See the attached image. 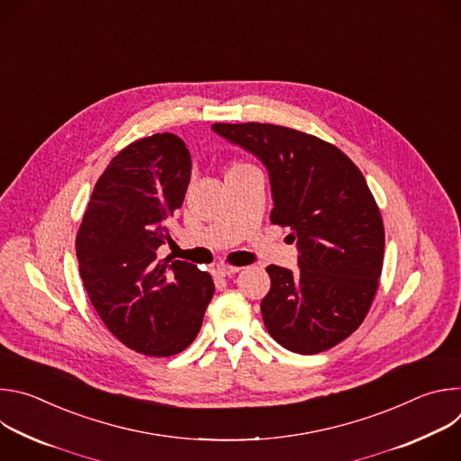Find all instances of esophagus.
Wrapping results in <instances>:
<instances>
[{
    "instance_id": "obj_1",
    "label": "esophagus",
    "mask_w": 461,
    "mask_h": 461,
    "mask_svg": "<svg viewBox=\"0 0 461 461\" xmlns=\"http://www.w3.org/2000/svg\"><path fill=\"white\" fill-rule=\"evenodd\" d=\"M213 272H215V276H219V277H231V276L239 274L240 268H237V267H217Z\"/></svg>"
}]
</instances>
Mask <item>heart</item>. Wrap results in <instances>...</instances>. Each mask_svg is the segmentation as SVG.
<instances>
[{
    "instance_id": "1",
    "label": "heart",
    "mask_w": 461,
    "mask_h": 461,
    "mask_svg": "<svg viewBox=\"0 0 461 461\" xmlns=\"http://www.w3.org/2000/svg\"><path fill=\"white\" fill-rule=\"evenodd\" d=\"M237 167H242V166H237Z\"/></svg>"
}]
</instances>
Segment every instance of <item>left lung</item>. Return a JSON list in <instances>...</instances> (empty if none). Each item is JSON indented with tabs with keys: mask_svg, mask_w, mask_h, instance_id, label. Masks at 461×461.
Wrapping results in <instances>:
<instances>
[{
	"mask_svg": "<svg viewBox=\"0 0 461 461\" xmlns=\"http://www.w3.org/2000/svg\"><path fill=\"white\" fill-rule=\"evenodd\" d=\"M212 129L267 167L270 219L292 228L297 240L295 274L267 268V330L303 356L336 347L363 322L383 268L384 230L365 176L336 146L290 127L248 122Z\"/></svg>",
	"mask_w": 461,
	"mask_h": 461,
	"instance_id": "8db88e82",
	"label": "left lung"
}]
</instances>
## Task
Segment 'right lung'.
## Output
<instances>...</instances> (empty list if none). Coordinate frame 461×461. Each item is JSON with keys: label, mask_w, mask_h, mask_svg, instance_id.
<instances>
[{"label": "right lung", "mask_w": 461, "mask_h": 461, "mask_svg": "<svg viewBox=\"0 0 461 461\" xmlns=\"http://www.w3.org/2000/svg\"><path fill=\"white\" fill-rule=\"evenodd\" d=\"M191 178V155L160 133L122 149L98 178L77 237L86 292L125 347L151 357L187 348L213 297L212 276L158 258Z\"/></svg>", "instance_id": "add662e5"}]
</instances>
